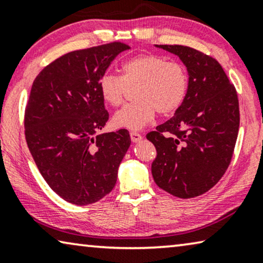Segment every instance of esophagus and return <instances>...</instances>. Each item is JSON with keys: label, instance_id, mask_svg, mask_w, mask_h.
Segmentation results:
<instances>
[{"label": "esophagus", "instance_id": "obj_1", "mask_svg": "<svg viewBox=\"0 0 263 263\" xmlns=\"http://www.w3.org/2000/svg\"><path fill=\"white\" fill-rule=\"evenodd\" d=\"M130 136H131L132 142H139V140L143 139V136L140 135L139 132H137V131H131L130 132Z\"/></svg>", "mask_w": 263, "mask_h": 263}]
</instances>
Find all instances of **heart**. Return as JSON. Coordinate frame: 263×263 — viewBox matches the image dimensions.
<instances>
[{
	"mask_svg": "<svg viewBox=\"0 0 263 263\" xmlns=\"http://www.w3.org/2000/svg\"><path fill=\"white\" fill-rule=\"evenodd\" d=\"M121 71V76L106 72L99 80L102 99L114 107L123 105L128 89L136 88V101L113 118L117 127L140 130L155 119L157 112L162 116L175 113L187 98L190 77L180 62L145 53L124 62Z\"/></svg>",
	"mask_w": 263,
	"mask_h": 263,
	"instance_id": "heart-1",
	"label": "heart"
}]
</instances>
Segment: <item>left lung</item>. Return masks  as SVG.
I'll return each instance as SVG.
<instances>
[{
	"label": "left lung",
	"instance_id": "8db88e82",
	"mask_svg": "<svg viewBox=\"0 0 263 263\" xmlns=\"http://www.w3.org/2000/svg\"><path fill=\"white\" fill-rule=\"evenodd\" d=\"M187 66L190 87L182 106L146 138L156 147L151 165L156 184L190 199L221 179L234 155L239 127L237 91L216 59L182 45H157Z\"/></svg>",
	"mask_w": 263,
	"mask_h": 263
}]
</instances>
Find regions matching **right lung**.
I'll use <instances>...</instances> for the list:
<instances>
[{"label": "right lung", "mask_w": 263, "mask_h": 263, "mask_svg": "<svg viewBox=\"0 0 263 263\" xmlns=\"http://www.w3.org/2000/svg\"><path fill=\"white\" fill-rule=\"evenodd\" d=\"M127 49L112 42L72 51L46 65L32 84L26 142L51 190L70 204H94L116 186L131 138L125 128L99 133L109 119L99 80Z\"/></svg>", "instance_id": "add662e5"}]
</instances>
